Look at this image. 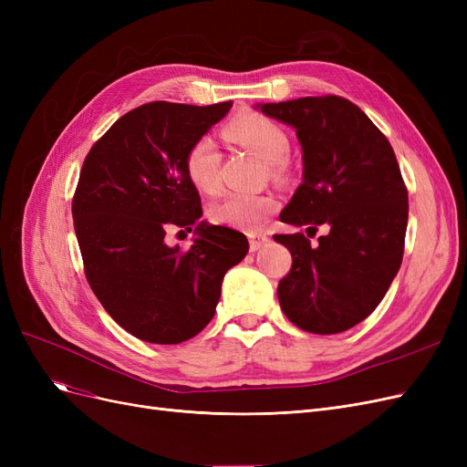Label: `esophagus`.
Returning a JSON list of instances; mask_svg holds the SVG:
<instances>
[{
  "instance_id": "obj_1",
  "label": "esophagus",
  "mask_w": 467,
  "mask_h": 467,
  "mask_svg": "<svg viewBox=\"0 0 467 467\" xmlns=\"http://www.w3.org/2000/svg\"><path fill=\"white\" fill-rule=\"evenodd\" d=\"M268 244V235L266 234H249V249L251 251H259L261 247H265Z\"/></svg>"
}]
</instances>
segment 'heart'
<instances>
[{
	"label": "heart",
	"mask_w": 467,
	"mask_h": 467,
	"mask_svg": "<svg viewBox=\"0 0 467 467\" xmlns=\"http://www.w3.org/2000/svg\"><path fill=\"white\" fill-rule=\"evenodd\" d=\"M222 134L230 142L255 151L259 158L271 163L275 175L286 171L285 160L290 151V138L276 120L261 115V112L242 110L225 122ZM220 163L222 155L214 140L206 136L194 140L185 155V173L192 187L204 194L220 192ZM275 208L276 199L271 194L237 192L212 206L210 220L220 225H230V228L255 232L266 216L273 214Z\"/></svg>",
	"instance_id": "heart-1"
}]
</instances>
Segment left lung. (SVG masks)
Segmentation results:
<instances>
[{"label": "left lung", "mask_w": 467, "mask_h": 467, "mask_svg": "<svg viewBox=\"0 0 467 467\" xmlns=\"http://www.w3.org/2000/svg\"><path fill=\"white\" fill-rule=\"evenodd\" d=\"M296 130L304 177L280 222L329 225L309 244L304 234L275 235L292 253L278 282L285 316L307 333L335 335L368 317L398 275L407 230V189L398 160L376 124L337 95L257 105Z\"/></svg>", "instance_id": "8db88e82"}]
</instances>
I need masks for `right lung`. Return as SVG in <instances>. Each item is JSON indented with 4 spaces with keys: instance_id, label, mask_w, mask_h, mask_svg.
Returning <instances> with one entry per match:
<instances>
[{
    "instance_id": "right-lung-1",
    "label": "right lung",
    "mask_w": 467,
    "mask_h": 467,
    "mask_svg": "<svg viewBox=\"0 0 467 467\" xmlns=\"http://www.w3.org/2000/svg\"><path fill=\"white\" fill-rule=\"evenodd\" d=\"M232 109L153 101L126 112L83 161L72 214L86 276L122 329L179 345L214 317L223 275L244 261L247 237L201 222L185 155ZM171 227L195 230L189 250L169 248Z\"/></svg>"
}]
</instances>
